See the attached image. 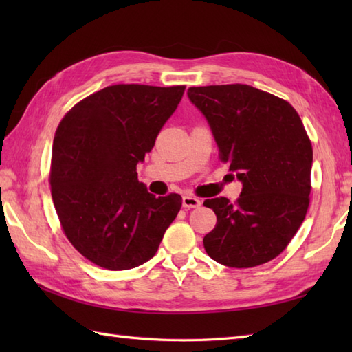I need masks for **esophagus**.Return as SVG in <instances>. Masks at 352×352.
<instances>
[{
    "instance_id": "34e87169",
    "label": "esophagus",
    "mask_w": 352,
    "mask_h": 352,
    "mask_svg": "<svg viewBox=\"0 0 352 352\" xmlns=\"http://www.w3.org/2000/svg\"><path fill=\"white\" fill-rule=\"evenodd\" d=\"M201 206V199L193 195H184L183 197V207L186 208H197Z\"/></svg>"
}]
</instances>
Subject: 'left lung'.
Segmentation results:
<instances>
[{
  "label": "left lung",
  "mask_w": 352,
  "mask_h": 352,
  "mask_svg": "<svg viewBox=\"0 0 352 352\" xmlns=\"http://www.w3.org/2000/svg\"><path fill=\"white\" fill-rule=\"evenodd\" d=\"M188 95L210 124L221 162L243 184L234 203L204 201L218 218L204 248L230 267L267 263L309 210L313 148L301 118L287 101L248 85L189 87Z\"/></svg>",
  "instance_id": "8db88e82"
}]
</instances>
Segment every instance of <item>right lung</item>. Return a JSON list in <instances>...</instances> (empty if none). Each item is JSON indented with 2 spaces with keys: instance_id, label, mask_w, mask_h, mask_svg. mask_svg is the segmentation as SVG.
I'll list each match as a JSON object with an SVG mask.
<instances>
[{
  "instance_id": "right-lung-1",
  "label": "right lung",
  "mask_w": 352,
  "mask_h": 352,
  "mask_svg": "<svg viewBox=\"0 0 352 352\" xmlns=\"http://www.w3.org/2000/svg\"><path fill=\"white\" fill-rule=\"evenodd\" d=\"M186 86L115 85L77 102L52 144L51 197L65 236L110 271L136 267L159 250L182 197L155 198L136 166L153 149Z\"/></svg>"
}]
</instances>
